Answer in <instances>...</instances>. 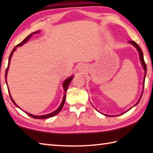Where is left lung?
<instances>
[{
  "instance_id": "8db88e82",
  "label": "left lung",
  "mask_w": 153,
  "mask_h": 153,
  "mask_svg": "<svg viewBox=\"0 0 153 153\" xmlns=\"http://www.w3.org/2000/svg\"><path fill=\"white\" fill-rule=\"evenodd\" d=\"M129 42L130 43V44H131V45H132L134 47H135L136 49H137V51H138V53H139V56H140V62H141V64H142V67H143V69H144V70L145 71V74H144V80H143V90H144V81H145V77H146V63H145V62H144V56H143V53H142V50H141V48H140V46L137 45V44L134 42V41H129ZM143 90H142V94H141V96H140V99L138 100V101L136 103V105H134V106H136V105H137L138 104V102H140V99H141V98H142V94H143ZM134 106H133V107H134ZM129 109H130V108H129ZM128 110V111H129ZM126 111V112H127ZM103 115H104V114H103ZM106 116H111V115H105Z\"/></svg>"
}]
</instances>
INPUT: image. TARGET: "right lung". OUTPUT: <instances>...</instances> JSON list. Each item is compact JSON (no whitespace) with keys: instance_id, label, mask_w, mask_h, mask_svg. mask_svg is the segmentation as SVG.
Here are the masks:
<instances>
[{"instance_id":"1","label":"right lung","mask_w":153,"mask_h":153,"mask_svg":"<svg viewBox=\"0 0 153 153\" xmlns=\"http://www.w3.org/2000/svg\"><path fill=\"white\" fill-rule=\"evenodd\" d=\"M39 32H40V31H38V32H33V33H30V34L29 36H27V37L25 38V39H24V40H23L22 42L19 43V45H17L16 46H15V47L13 49V51H12V52H11V55H10V56H9L8 67H7V69H6V73H5V81H6V84H7V79H7V72H8V70H9V67L10 61H11V56H12V55H13V54L14 51H15V50H16V49H17V47H19V46H21L24 45L25 43H26V42H27V41L30 39V38L32 37V35L35 34V33H39ZM73 78H74V76H70L69 77H68V78H67L65 80L64 82L63 83V85H62V86H63V89H64V96H63V100H62V102H61V105L59 106V107H58L57 109L55 110V111H53V112L51 113H49V114H46V115H32V114H30V113H27V112H25V113H26L28 115H30V117H32L34 118V119H46V118H49V117H53V116L56 115V114H58L59 112H60L61 110L62 109V108H63V107L64 104H65V98H66V94H65V93L67 92V88H68V87H69V83H70V82H71V80L73 79ZM8 90H9V95H10V98H11V100H12V102H13V104H14L15 106H16V107H17L18 108H19V106L16 105V103L15 102V101L13 100V98H12L11 96V94H10V92H9V89H8Z\"/></svg>"}]
</instances>
